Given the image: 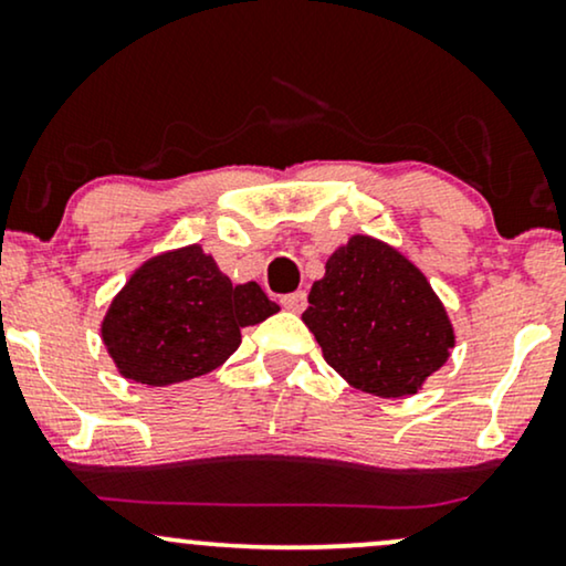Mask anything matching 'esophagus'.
Returning a JSON list of instances; mask_svg holds the SVG:
<instances>
[{
    "mask_svg": "<svg viewBox=\"0 0 566 566\" xmlns=\"http://www.w3.org/2000/svg\"><path fill=\"white\" fill-rule=\"evenodd\" d=\"M305 292L300 290V292H292V295H284L282 297V307H287L290 313H300V311H305Z\"/></svg>",
    "mask_w": 566,
    "mask_h": 566,
    "instance_id": "esophagus-1",
    "label": "esophagus"
}]
</instances>
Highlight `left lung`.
Returning a JSON list of instances; mask_svg holds the SVG:
<instances>
[{
  "instance_id": "8db88e82",
  "label": "left lung",
  "mask_w": 566,
  "mask_h": 566,
  "mask_svg": "<svg viewBox=\"0 0 566 566\" xmlns=\"http://www.w3.org/2000/svg\"><path fill=\"white\" fill-rule=\"evenodd\" d=\"M305 326L355 389L415 395L449 360L454 328L423 271L389 242L353 234L307 295Z\"/></svg>"
}]
</instances>
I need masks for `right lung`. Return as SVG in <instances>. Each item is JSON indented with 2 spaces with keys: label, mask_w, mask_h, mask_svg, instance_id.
Returning <instances> with one entry per match:
<instances>
[{
  "label": "right lung",
  "mask_w": 566,
  "mask_h": 566,
  "mask_svg": "<svg viewBox=\"0 0 566 566\" xmlns=\"http://www.w3.org/2000/svg\"><path fill=\"white\" fill-rule=\"evenodd\" d=\"M276 311L259 284H232L196 242L133 271L102 321V342L119 376L169 386L219 368L240 347V328Z\"/></svg>",
  "instance_id": "add662e5"
}]
</instances>
